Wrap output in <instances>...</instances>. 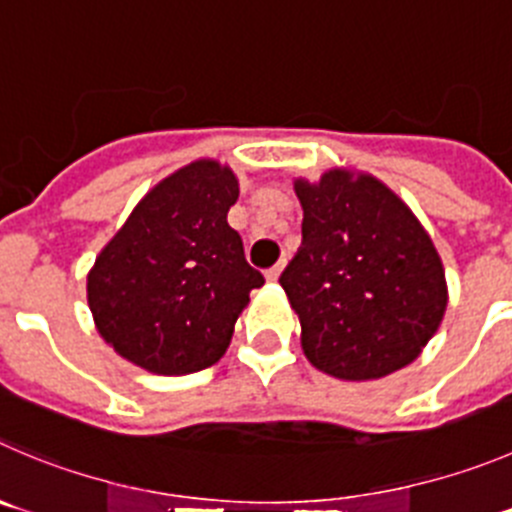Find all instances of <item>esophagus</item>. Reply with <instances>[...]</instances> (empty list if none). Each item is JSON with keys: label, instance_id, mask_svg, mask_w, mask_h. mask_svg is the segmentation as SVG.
<instances>
[{"label": "esophagus", "instance_id": "34e87169", "mask_svg": "<svg viewBox=\"0 0 512 512\" xmlns=\"http://www.w3.org/2000/svg\"><path fill=\"white\" fill-rule=\"evenodd\" d=\"M280 272H283V265H275V267H270V270L265 272V278H267V283H278V278H280Z\"/></svg>", "mask_w": 512, "mask_h": 512}]
</instances>
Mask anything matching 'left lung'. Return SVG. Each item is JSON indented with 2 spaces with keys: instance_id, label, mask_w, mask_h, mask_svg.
<instances>
[{
  "instance_id": "obj_1",
  "label": "left lung",
  "mask_w": 512,
  "mask_h": 512,
  "mask_svg": "<svg viewBox=\"0 0 512 512\" xmlns=\"http://www.w3.org/2000/svg\"><path fill=\"white\" fill-rule=\"evenodd\" d=\"M303 245L280 275L315 369L371 381L404 369L437 333L447 280L412 209L371 174L295 179Z\"/></svg>"
}]
</instances>
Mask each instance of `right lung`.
Listing matches in <instances>:
<instances>
[{
	"label": "right lung",
	"mask_w": 512,
	"mask_h": 512,
	"mask_svg": "<svg viewBox=\"0 0 512 512\" xmlns=\"http://www.w3.org/2000/svg\"><path fill=\"white\" fill-rule=\"evenodd\" d=\"M237 197L229 166L194 161L148 191L95 257V328L131 364L181 376L224 356L250 290L265 283L227 224Z\"/></svg>",
	"instance_id": "1"
}]
</instances>
